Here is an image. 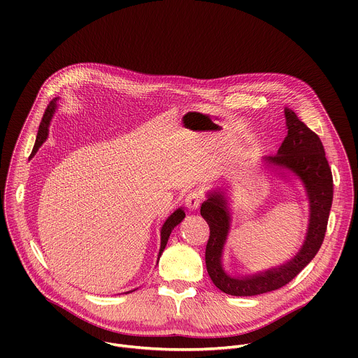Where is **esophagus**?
Listing matches in <instances>:
<instances>
[{
	"mask_svg": "<svg viewBox=\"0 0 358 358\" xmlns=\"http://www.w3.org/2000/svg\"><path fill=\"white\" fill-rule=\"evenodd\" d=\"M201 201H202V192L198 191V189H194L191 191L187 198H185V206L191 210V211H195L199 208L201 206Z\"/></svg>",
	"mask_w": 358,
	"mask_h": 358,
	"instance_id": "1",
	"label": "esophagus"
}]
</instances>
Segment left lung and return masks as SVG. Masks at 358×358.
<instances>
[{
  "instance_id": "1",
  "label": "left lung",
  "mask_w": 358,
  "mask_h": 358,
  "mask_svg": "<svg viewBox=\"0 0 358 358\" xmlns=\"http://www.w3.org/2000/svg\"><path fill=\"white\" fill-rule=\"evenodd\" d=\"M287 136L278 155L264 157L266 169L280 177L293 174L303 185L309 201V224L299 252L285 264L257 273L228 272L222 264L224 248L231 231L232 211L225 188L207 192L201 215L210 227V239L206 249V265L213 283L231 296H257L287 285L299 272L310 264L319 252L329 221L333 202V176L324 147L319 136L306 126L293 110L285 108ZM287 173H285L284 171Z\"/></svg>"
}]
</instances>
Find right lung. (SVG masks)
<instances>
[{
    "label": "right lung",
    "instance_id": "add662e5",
    "mask_svg": "<svg viewBox=\"0 0 358 358\" xmlns=\"http://www.w3.org/2000/svg\"><path fill=\"white\" fill-rule=\"evenodd\" d=\"M57 101H58V97L50 100V103L48 105L45 113H43V117H42V122L39 124V130H38V136H36V141H35V145H34V151L31 157L35 156V152L38 151V148L43 144V141L48 138V131H49V124H50V120H52L54 117V113L57 110ZM185 218V213H184V208L180 207L177 208L167 220L166 222L163 224L162 227V231H160V236H162V242H160V250H159V255H157V264H159V259L162 257V253L169 242V238H170V234L173 232V229ZM136 290V289H134ZM134 290H129L126 293H131Z\"/></svg>",
    "mask_w": 358,
    "mask_h": 358
}]
</instances>
